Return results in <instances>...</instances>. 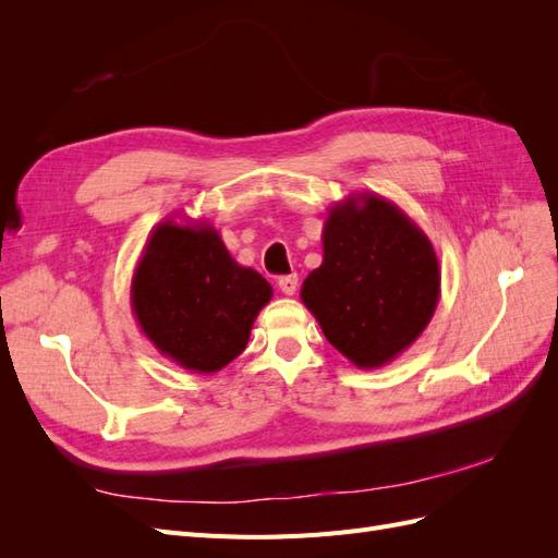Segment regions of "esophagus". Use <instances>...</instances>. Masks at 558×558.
<instances>
[{
  "instance_id": "34e87169",
  "label": "esophagus",
  "mask_w": 558,
  "mask_h": 558,
  "mask_svg": "<svg viewBox=\"0 0 558 558\" xmlns=\"http://www.w3.org/2000/svg\"><path fill=\"white\" fill-rule=\"evenodd\" d=\"M279 291H281L283 295H295V291H298V277H295V275L281 277V279H279Z\"/></svg>"
}]
</instances>
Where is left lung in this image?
Instances as JSON below:
<instances>
[{
  "mask_svg": "<svg viewBox=\"0 0 558 558\" xmlns=\"http://www.w3.org/2000/svg\"><path fill=\"white\" fill-rule=\"evenodd\" d=\"M324 263L300 298L326 340L361 369L398 359L440 300V263L426 232L391 199L351 193L324 223Z\"/></svg>",
  "mask_w": 558,
  "mask_h": 558,
  "instance_id": "left-lung-1",
  "label": "left lung"
}]
</instances>
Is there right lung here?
<instances>
[{"label":"right lung","instance_id":"add662e5","mask_svg":"<svg viewBox=\"0 0 558 558\" xmlns=\"http://www.w3.org/2000/svg\"><path fill=\"white\" fill-rule=\"evenodd\" d=\"M179 218L148 234L132 275V314L165 359L211 375L246 349L272 286L234 263L214 226Z\"/></svg>","mask_w":558,"mask_h":558}]
</instances>
